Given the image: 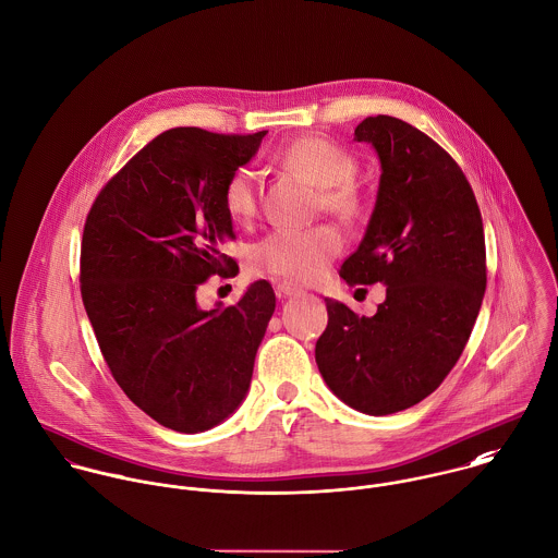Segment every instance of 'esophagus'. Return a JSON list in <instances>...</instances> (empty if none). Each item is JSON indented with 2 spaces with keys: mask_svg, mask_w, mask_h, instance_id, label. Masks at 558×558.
I'll return each instance as SVG.
<instances>
[{
  "mask_svg": "<svg viewBox=\"0 0 558 558\" xmlns=\"http://www.w3.org/2000/svg\"><path fill=\"white\" fill-rule=\"evenodd\" d=\"M276 293H278L280 298H293V295L302 293V289L295 287V284H291V282H280V284L276 287Z\"/></svg>",
  "mask_w": 558,
  "mask_h": 558,
  "instance_id": "obj_1",
  "label": "esophagus"
}]
</instances>
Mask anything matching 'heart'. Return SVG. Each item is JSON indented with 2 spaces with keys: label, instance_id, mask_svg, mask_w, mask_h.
<instances>
[{
  "label": "heart",
  "instance_id": "heart-1",
  "mask_svg": "<svg viewBox=\"0 0 558 558\" xmlns=\"http://www.w3.org/2000/svg\"><path fill=\"white\" fill-rule=\"evenodd\" d=\"M280 163L308 183L322 187V207L336 218L351 222L362 211V198L351 183L353 157L324 137H300L280 155ZM222 203L234 222H247L258 209L256 172L236 168L223 183ZM342 250V239L332 226L276 228L250 247L252 271L291 282H315Z\"/></svg>",
  "mask_w": 558,
  "mask_h": 558
}]
</instances>
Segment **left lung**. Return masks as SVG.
<instances>
[{
	"instance_id": "left-lung-1",
	"label": "left lung",
	"mask_w": 558,
	"mask_h": 558,
	"mask_svg": "<svg viewBox=\"0 0 558 558\" xmlns=\"http://www.w3.org/2000/svg\"><path fill=\"white\" fill-rule=\"evenodd\" d=\"M375 148L381 177L347 284L386 287L373 317L326 300L317 366L349 408L386 416L429 397L459 360L485 293L483 220L454 159L395 116H368L353 133Z\"/></svg>"
}]
</instances>
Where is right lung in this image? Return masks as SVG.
<instances>
[{
    "mask_svg": "<svg viewBox=\"0 0 558 558\" xmlns=\"http://www.w3.org/2000/svg\"><path fill=\"white\" fill-rule=\"evenodd\" d=\"M267 131L222 135L177 126L148 142L97 196L82 239V300L122 392L159 425L201 434L247 395L276 311L267 280L234 306L203 311L198 287L236 263L226 179Z\"/></svg>",
    "mask_w": 558,
    "mask_h": 558,
    "instance_id": "add662e5",
    "label": "right lung"
}]
</instances>
